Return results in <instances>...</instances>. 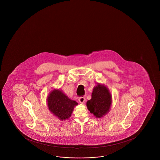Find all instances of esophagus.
<instances>
[{
    "label": "esophagus",
    "mask_w": 160,
    "mask_h": 160,
    "mask_svg": "<svg viewBox=\"0 0 160 160\" xmlns=\"http://www.w3.org/2000/svg\"><path fill=\"white\" fill-rule=\"evenodd\" d=\"M79 102L81 104H83L84 102H85V98L84 97H80L79 99Z\"/></svg>",
    "instance_id": "1"
}]
</instances>
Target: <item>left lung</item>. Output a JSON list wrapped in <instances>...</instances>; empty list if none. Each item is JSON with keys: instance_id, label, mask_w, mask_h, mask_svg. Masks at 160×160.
Here are the masks:
<instances>
[{"instance_id": "left-lung-1", "label": "left lung", "mask_w": 160, "mask_h": 160, "mask_svg": "<svg viewBox=\"0 0 160 160\" xmlns=\"http://www.w3.org/2000/svg\"><path fill=\"white\" fill-rule=\"evenodd\" d=\"M112 102L109 89L104 84H98L93 89L92 99L87 102V106L96 118H100L109 112Z\"/></svg>"}]
</instances>
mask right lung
Instances as JSON below:
<instances>
[{
  "label": "right lung",
  "mask_w": 160,
  "mask_h": 160,
  "mask_svg": "<svg viewBox=\"0 0 160 160\" xmlns=\"http://www.w3.org/2000/svg\"><path fill=\"white\" fill-rule=\"evenodd\" d=\"M47 100L50 112L62 121L71 117L74 107L78 104L59 89H54L50 92Z\"/></svg>",
  "instance_id": "right-lung-1"
}]
</instances>
